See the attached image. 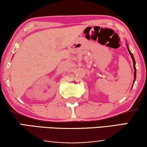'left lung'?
Returning a JSON list of instances; mask_svg holds the SVG:
<instances>
[{"instance_id":"8db88e82","label":"left lung","mask_w":147,"mask_h":147,"mask_svg":"<svg viewBox=\"0 0 147 147\" xmlns=\"http://www.w3.org/2000/svg\"><path fill=\"white\" fill-rule=\"evenodd\" d=\"M126 47H127L128 51V52H129V53H130V56H131V57H132V61H133V67H134V82H135L136 75V66H135V63H136V62H135V60H134V56H133V55H132V53H131V51H130V49H129V48H128V45H126Z\"/></svg>"}]
</instances>
